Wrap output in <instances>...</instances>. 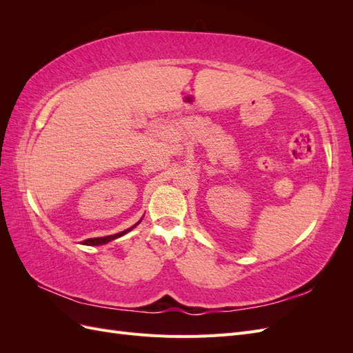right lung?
Returning <instances> with one entry per match:
<instances>
[{
	"mask_svg": "<svg viewBox=\"0 0 353 353\" xmlns=\"http://www.w3.org/2000/svg\"><path fill=\"white\" fill-rule=\"evenodd\" d=\"M138 223H140V221H138L135 225H132L131 228H128V230H125V231H122V232H117V234H113V236H108V237H97V239H88V240H83V243L82 244H85V245H100V244H105V243H109V241H112V240H114V239H119V237H122L123 234H126L128 231H131L132 228H135Z\"/></svg>",
	"mask_w": 353,
	"mask_h": 353,
	"instance_id": "obj_1",
	"label": "right lung"
}]
</instances>
